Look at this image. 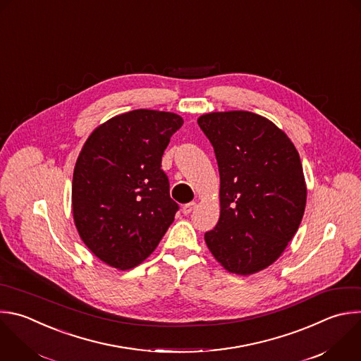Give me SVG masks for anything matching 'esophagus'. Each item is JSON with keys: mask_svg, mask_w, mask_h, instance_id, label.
Here are the masks:
<instances>
[{"mask_svg": "<svg viewBox=\"0 0 361 361\" xmlns=\"http://www.w3.org/2000/svg\"><path fill=\"white\" fill-rule=\"evenodd\" d=\"M195 207H197V202H195V201H191V202L185 204V205L183 207V214H184V215L191 214V212H192V209H194Z\"/></svg>", "mask_w": 361, "mask_h": 361, "instance_id": "esophagus-1", "label": "esophagus"}]
</instances>
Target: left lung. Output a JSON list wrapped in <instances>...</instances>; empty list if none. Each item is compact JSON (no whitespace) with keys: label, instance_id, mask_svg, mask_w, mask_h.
I'll list each match as a JSON object with an SVG mask.
<instances>
[{"label":"left lung","instance_id":"obj_1","mask_svg":"<svg viewBox=\"0 0 361 361\" xmlns=\"http://www.w3.org/2000/svg\"><path fill=\"white\" fill-rule=\"evenodd\" d=\"M219 171L221 214L205 244L231 274L252 275L272 265L295 236L306 207L299 153L271 120L252 111L198 117Z\"/></svg>","mask_w":361,"mask_h":361}]
</instances>
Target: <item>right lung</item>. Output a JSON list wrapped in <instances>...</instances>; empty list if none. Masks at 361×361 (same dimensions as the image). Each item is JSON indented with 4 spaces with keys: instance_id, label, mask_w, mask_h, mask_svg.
<instances>
[{
    "instance_id": "add662e5",
    "label": "right lung",
    "mask_w": 361,
    "mask_h": 361,
    "mask_svg": "<svg viewBox=\"0 0 361 361\" xmlns=\"http://www.w3.org/2000/svg\"><path fill=\"white\" fill-rule=\"evenodd\" d=\"M183 117L149 109L96 128L75 164L72 211L85 245L104 264L130 269L159 245L178 204L161 157Z\"/></svg>"
}]
</instances>
